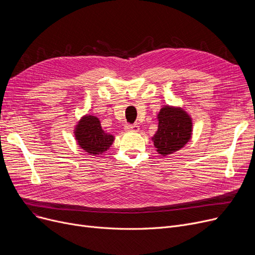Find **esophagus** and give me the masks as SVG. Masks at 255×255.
Wrapping results in <instances>:
<instances>
[{
  "mask_svg": "<svg viewBox=\"0 0 255 255\" xmlns=\"http://www.w3.org/2000/svg\"><path fill=\"white\" fill-rule=\"evenodd\" d=\"M125 129L127 131H133V132H137L139 130V126L137 124H133V125H130V124H126L125 126Z\"/></svg>",
  "mask_w": 255,
  "mask_h": 255,
  "instance_id": "1",
  "label": "esophagus"
}]
</instances>
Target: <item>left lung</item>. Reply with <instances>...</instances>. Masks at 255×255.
Masks as SVG:
<instances>
[{
    "mask_svg": "<svg viewBox=\"0 0 255 255\" xmlns=\"http://www.w3.org/2000/svg\"><path fill=\"white\" fill-rule=\"evenodd\" d=\"M158 130L152 137L157 152L162 156L181 150L192 134V120L181 107L163 106L157 116Z\"/></svg>",
    "mask_w": 255,
    "mask_h": 255,
    "instance_id": "1",
    "label": "left lung"
}]
</instances>
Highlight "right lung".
Instances as JSON below:
<instances>
[{
  "instance_id": "1",
  "label": "right lung",
  "mask_w": 255,
  "mask_h": 255,
  "mask_svg": "<svg viewBox=\"0 0 255 255\" xmlns=\"http://www.w3.org/2000/svg\"><path fill=\"white\" fill-rule=\"evenodd\" d=\"M75 139L80 148L90 155L102 154L110 149L115 136L105 132L97 117L86 115L80 119L74 130Z\"/></svg>"
}]
</instances>
